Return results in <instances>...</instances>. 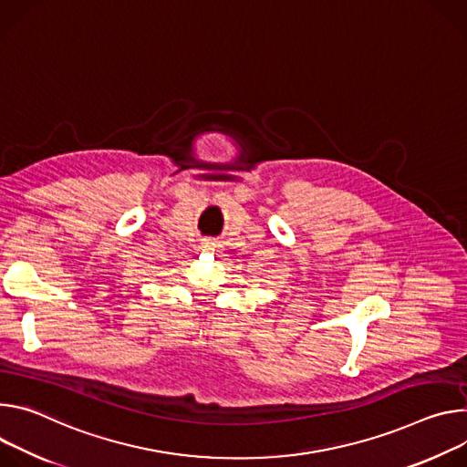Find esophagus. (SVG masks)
<instances>
[{"instance_id":"34e87169","label":"esophagus","mask_w":467,"mask_h":467,"mask_svg":"<svg viewBox=\"0 0 467 467\" xmlns=\"http://www.w3.org/2000/svg\"><path fill=\"white\" fill-rule=\"evenodd\" d=\"M219 248H221V244L217 241H213V239H205L202 243V250L203 252H219Z\"/></svg>"}]
</instances>
